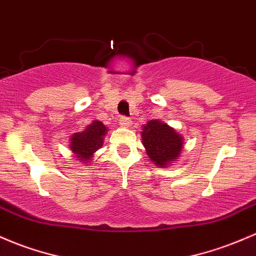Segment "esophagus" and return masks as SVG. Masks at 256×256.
I'll use <instances>...</instances> for the list:
<instances>
[{
    "instance_id": "1",
    "label": "esophagus",
    "mask_w": 256,
    "mask_h": 256,
    "mask_svg": "<svg viewBox=\"0 0 256 256\" xmlns=\"http://www.w3.org/2000/svg\"><path fill=\"white\" fill-rule=\"evenodd\" d=\"M119 124L122 126V128H130L131 124H132V122H131L130 118H128V116H120Z\"/></svg>"
}]
</instances>
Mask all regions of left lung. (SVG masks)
<instances>
[{
  "instance_id": "1",
  "label": "left lung",
  "mask_w": 256,
  "mask_h": 256,
  "mask_svg": "<svg viewBox=\"0 0 256 256\" xmlns=\"http://www.w3.org/2000/svg\"><path fill=\"white\" fill-rule=\"evenodd\" d=\"M142 142L148 156L159 168L175 162L184 148L182 137L168 124L159 120H150L143 126Z\"/></svg>"
}]
</instances>
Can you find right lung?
Returning <instances> with one entry per match:
<instances>
[{
  "label": "right lung",
  "mask_w": 256,
  "mask_h": 256,
  "mask_svg": "<svg viewBox=\"0 0 256 256\" xmlns=\"http://www.w3.org/2000/svg\"><path fill=\"white\" fill-rule=\"evenodd\" d=\"M106 128L102 122L94 120L84 131L72 134L70 138V150L78 160L90 162L91 156L103 146V137L106 136Z\"/></svg>",
  "instance_id": "obj_1"
}]
</instances>
